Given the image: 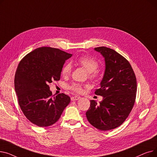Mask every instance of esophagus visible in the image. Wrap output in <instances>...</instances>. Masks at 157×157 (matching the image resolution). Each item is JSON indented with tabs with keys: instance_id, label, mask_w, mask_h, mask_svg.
<instances>
[{
	"instance_id": "1",
	"label": "esophagus",
	"mask_w": 157,
	"mask_h": 157,
	"mask_svg": "<svg viewBox=\"0 0 157 157\" xmlns=\"http://www.w3.org/2000/svg\"><path fill=\"white\" fill-rule=\"evenodd\" d=\"M80 97H78V96H74V97H72L71 98V99L72 101H78L79 99H80Z\"/></svg>"
}]
</instances>
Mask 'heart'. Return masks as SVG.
<instances>
[{"mask_svg": "<svg viewBox=\"0 0 157 157\" xmlns=\"http://www.w3.org/2000/svg\"><path fill=\"white\" fill-rule=\"evenodd\" d=\"M78 63L83 67L88 73L90 74V76L92 78H94L97 76L96 70L98 67L97 62L93 59V58L83 56L80 57L77 61ZM71 71V65L69 63L66 64L62 69V73L63 76H68ZM72 89L78 93H81L83 92V88L81 85L78 83H74L72 86Z\"/></svg>", "mask_w": 157, "mask_h": 157, "instance_id": "b5f03b06", "label": "heart"}]
</instances>
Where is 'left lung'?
Returning a JSON list of instances; mask_svg holds the SVG:
<instances>
[{
    "instance_id": "8db88e82",
    "label": "left lung",
    "mask_w": 157,
    "mask_h": 157,
    "mask_svg": "<svg viewBox=\"0 0 157 157\" xmlns=\"http://www.w3.org/2000/svg\"><path fill=\"white\" fill-rule=\"evenodd\" d=\"M105 61V71L101 88L95 94L102 96L97 104L90 101L86 116L90 124L106 131L121 125L132 109L137 91L136 78L130 63L114 49L102 46L95 48Z\"/></svg>"
}]
</instances>
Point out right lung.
Returning a JSON list of instances; mask_svg holds the SVG:
<instances>
[{"label":"right lung","instance_id":"right-lung-1","mask_svg":"<svg viewBox=\"0 0 157 157\" xmlns=\"http://www.w3.org/2000/svg\"><path fill=\"white\" fill-rule=\"evenodd\" d=\"M59 49L40 47L20 61L14 77V88L20 108L34 124L45 127L59 120L70 97L60 94L52 97L49 83L59 81L65 60L72 56Z\"/></svg>","mask_w":157,"mask_h":157}]
</instances>
